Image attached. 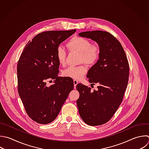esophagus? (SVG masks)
Here are the masks:
<instances>
[{"mask_svg":"<svg viewBox=\"0 0 149 149\" xmlns=\"http://www.w3.org/2000/svg\"><path fill=\"white\" fill-rule=\"evenodd\" d=\"M78 83H79V81H78L77 80H73V83H74V88L76 87V86H77V84H78Z\"/></svg>","mask_w":149,"mask_h":149,"instance_id":"obj_1","label":"esophagus"}]
</instances>
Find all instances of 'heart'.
I'll use <instances>...</instances> for the list:
<instances>
[{"instance_id": "1", "label": "heart", "mask_w": 149, "mask_h": 149, "mask_svg": "<svg viewBox=\"0 0 149 149\" xmlns=\"http://www.w3.org/2000/svg\"><path fill=\"white\" fill-rule=\"evenodd\" d=\"M67 45L69 49L80 53V61L88 65H93L99 58V48L95 45H91L90 42L81 37L75 36L72 38L68 42ZM66 52L65 49L59 46L56 49V58L59 64L64 65L66 62ZM87 71L84 65L70 66L65 69L62 74L63 76L74 79H81Z\"/></svg>"}]
</instances>
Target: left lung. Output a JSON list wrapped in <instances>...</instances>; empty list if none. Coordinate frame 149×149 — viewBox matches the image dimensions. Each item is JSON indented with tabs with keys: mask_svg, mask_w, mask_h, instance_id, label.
<instances>
[{
	"mask_svg": "<svg viewBox=\"0 0 149 149\" xmlns=\"http://www.w3.org/2000/svg\"><path fill=\"white\" fill-rule=\"evenodd\" d=\"M94 41L99 47V59L89 69L87 77L97 90L78 84L80 97L77 100L82 120L90 126L104 124L110 120L119 107L127 85L129 66L125 52L118 40L103 31H85L79 34Z\"/></svg>",
	"mask_w": 149,
	"mask_h": 149,
	"instance_id": "8db88e82",
	"label": "left lung"
}]
</instances>
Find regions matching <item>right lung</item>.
<instances>
[{"mask_svg":"<svg viewBox=\"0 0 149 149\" xmlns=\"http://www.w3.org/2000/svg\"><path fill=\"white\" fill-rule=\"evenodd\" d=\"M76 31L40 33L26 45L20 57L17 67L19 94L27 115L38 123L54 121L74 88L72 81L58 76L56 49ZM48 79H54V84L48 87Z\"/></svg>","mask_w":149,"mask_h":149,"instance_id":"1","label":"right lung"}]
</instances>
